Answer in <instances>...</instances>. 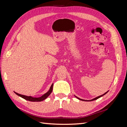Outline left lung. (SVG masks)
<instances>
[{
	"label": "left lung",
	"instance_id": "left-lung-1",
	"mask_svg": "<svg viewBox=\"0 0 127 127\" xmlns=\"http://www.w3.org/2000/svg\"><path fill=\"white\" fill-rule=\"evenodd\" d=\"M109 91H107V92H105V93H104V94H103V95H100V96H97V97H95V98H93V99H91V100H84V99H80V98H79V97H77V96H75L76 97H77V98L78 99H80V100H81V101H94V100H95V99H98V98H99V97H102V96H103V95H104L105 94H106L107 92H108Z\"/></svg>",
	"mask_w": 127,
	"mask_h": 127
}]
</instances>
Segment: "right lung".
Returning a JSON list of instances; mask_svg holds the SVG:
<instances>
[{"label": "right lung", "mask_w": 127, "mask_h": 127, "mask_svg": "<svg viewBox=\"0 0 127 127\" xmlns=\"http://www.w3.org/2000/svg\"><path fill=\"white\" fill-rule=\"evenodd\" d=\"M53 84H52L50 88V90L48 91V92H47L45 94L41 96L40 97H33L31 96H28L20 94L17 93H16V92H15V93L16 95H18L19 96L22 97L23 98L26 99V100H27V101H31V102H41V101L44 100L45 99L47 98L50 95V94L51 93V92L52 91V90H53Z\"/></svg>", "instance_id": "obj_1"}]
</instances>
